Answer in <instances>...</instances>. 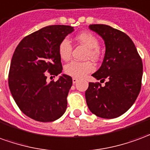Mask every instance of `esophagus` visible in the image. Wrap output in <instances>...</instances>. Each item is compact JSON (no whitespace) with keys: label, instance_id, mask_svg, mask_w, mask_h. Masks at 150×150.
Instances as JSON below:
<instances>
[{"label":"esophagus","instance_id":"obj_1","mask_svg":"<svg viewBox=\"0 0 150 150\" xmlns=\"http://www.w3.org/2000/svg\"><path fill=\"white\" fill-rule=\"evenodd\" d=\"M78 78H76V77H73V84H76L78 81Z\"/></svg>","mask_w":150,"mask_h":150}]
</instances>
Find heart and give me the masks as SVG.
Here are the masks:
<instances>
[{
  "instance_id": "1",
  "label": "heart",
  "mask_w": 150,
  "mask_h": 150,
  "mask_svg": "<svg viewBox=\"0 0 150 150\" xmlns=\"http://www.w3.org/2000/svg\"><path fill=\"white\" fill-rule=\"evenodd\" d=\"M78 42L88 47L86 58L97 60L100 56V51L98 49L99 41L96 36L90 32H81L76 36ZM73 46L68 38H64L60 40L58 45V53L63 60H69L71 58ZM94 70V64L90 60L87 61H76L73 60L64 66V72L66 74L76 78H81L86 76L88 73Z\"/></svg>"
}]
</instances>
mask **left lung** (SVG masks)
<instances>
[{
  "mask_svg": "<svg viewBox=\"0 0 150 150\" xmlns=\"http://www.w3.org/2000/svg\"><path fill=\"white\" fill-rule=\"evenodd\" d=\"M90 29L104 39L106 52L100 69L92 74L104 82H90L86 99L90 111L98 117L113 119L132 106L141 91L143 64L132 39L125 33L103 24Z\"/></svg>",
  "mask_w": 150,
  "mask_h": 150,
  "instance_id": "1",
  "label": "left lung"
}]
</instances>
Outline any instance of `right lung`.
I'll return each instance as SVG.
<instances>
[{
  "label": "right lung",
  "instance_id": "right-lung-1",
  "mask_svg": "<svg viewBox=\"0 0 150 150\" xmlns=\"http://www.w3.org/2000/svg\"><path fill=\"white\" fill-rule=\"evenodd\" d=\"M73 30L70 26H45L23 38L13 52L9 90L19 109L35 120L52 122L66 111L72 77L64 74L56 81L46 80L47 74L57 76L62 72L58 45Z\"/></svg>",
  "mask_w": 150,
  "mask_h": 150
}]
</instances>
